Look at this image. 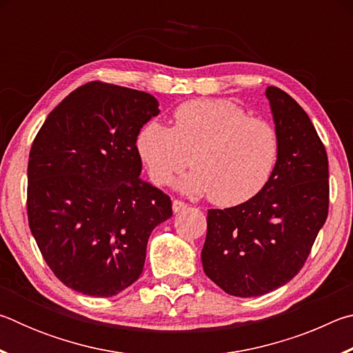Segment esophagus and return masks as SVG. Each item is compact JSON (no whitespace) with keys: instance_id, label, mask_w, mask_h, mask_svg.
<instances>
[{"instance_id":"esophagus-1","label":"esophagus","mask_w":353,"mask_h":353,"mask_svg":"<svg viewBox=\"0 0 353 353\" xmlns=\"http://www.w3.org/2000/svg\"><path fill=\"white\" fill-rule=\"evenodd\" d=\"M185 208H187V204H185L183 201H179V199L172 201V212L174 213L182 212V210H185Z\"/></svg>"}]
</instances>
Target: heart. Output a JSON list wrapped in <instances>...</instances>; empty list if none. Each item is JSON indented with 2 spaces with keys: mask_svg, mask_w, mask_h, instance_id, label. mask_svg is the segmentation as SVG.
Returning <instances> with one entry per match:
<instances>
[{
  "mask_svg": "<svg viewBox=\"0 0 353 353\" xmlns=\"http://www.w3.org/2000/svg\"><path fill=\"white\" fill-rule=\"evenodd\" d=\"M172 128L152 119L137 134L135 146L155 185H166L188 166L179 187L210 194L218 205H238L265 188L276 170L280 139L276 126L249 117L227 99H196L179 105Z\"/></svg>",
  "mask_w": 353,
  "mask_h": 353,
  "instance_id": "b5f03b06",
  "label": "heart"
}]
</instances>
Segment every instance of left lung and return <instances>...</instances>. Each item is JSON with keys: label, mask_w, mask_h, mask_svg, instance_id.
Segmentation results:
<instances>
[{"label": "left lung", "mask_w": 353, "mask_h": 353, "mask_svg": "<svg viewBox=\"0 0 353 353\" xmlns=\"http://www.w3.org/2000/svg\"><path fill=\"white\" fill-rule=\"evenodd\" d=\"M280 154L270 182L240 205L212 208L202 248L205 276L227 294L255 297L283 286L305 265L328 214V159L305 110L268 87Z\"/></svg>", "instance_id": "8db88e82"}]
</instances>
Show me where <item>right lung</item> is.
<instances>
[{"mask_svg": "<svg viewBox=\"0 0 353 353\" xmlns=\"http://www.w3.org/2000/svg\"><path fill=\"white\" fill-rule=\"evenodd\" d=\"M152 94L88 82L52 110L28 162V221L63 285L112 297L140 277L151 232L171 199L143 181L135 140L159 115Z\"/></svg>", "mask_w": 353, "mask_h": 353, "instance_id": "obj_1", "label": "right lung"}]
</instances>
